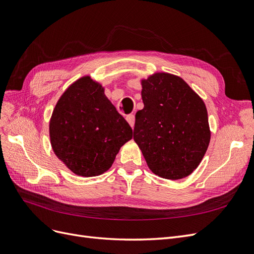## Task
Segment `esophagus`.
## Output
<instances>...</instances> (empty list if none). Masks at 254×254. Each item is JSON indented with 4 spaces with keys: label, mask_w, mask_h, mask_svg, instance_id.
Masks as SVG:
<instances>
[{
    "label": "esophagus",
    "mask_w": 254,
    "mask_h": 254,
    "mask_svg": "<svg viewBox=\"0 0 254 254\" xmlns=\"http://www.w3.org/2000/svg\"><path fill=\"white\" fill-rule=\"evenodd\" d=\"M126 119H127V121L128 122V125L132 127H134V125H135V116L133 115V114H129V115H127V117H126Z\"/></svg>",
    "instance_id": "34e87169"
}]
</instances>
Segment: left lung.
Wrapping results in <instances>:
<instances>
[{
	"mask_svg": "<svg viewBox=\"0 0 254 254\" xmlns=\"http://www.w3.org/2000/svg\"><path fill=\"white\" fill-rule=\"evenodd\" d=\"M141 96L133 136L150 170L172 181L190 175L210 142L206 105L182 78L165 72L142 80Z\"/></svg>",
	"mask_w": 254,
	"mask_h": 254,
	"instance_id": "8db88e82",
	"label": "left lung"
}]
</instances>
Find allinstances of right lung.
I'll use <instances>...</instances> for the list:
<instances>
[{
    "mask_svg": "<svg viewBox=\"0 0 254 254\" xmlns=\"http://www.w3.org/2000/svg\"><path fill=\"white\" fill-rule=\"evenodd\" d=\"M55 154L73 173L100 175L113 165L132 128L89 77L72 83L61 96L50 124Z\"/></svg>",
    "mask_w": 254,
    "mask_h": 254,
    "instance_id": "add662e5",
    "label": "right lung"
}]
</instances>
